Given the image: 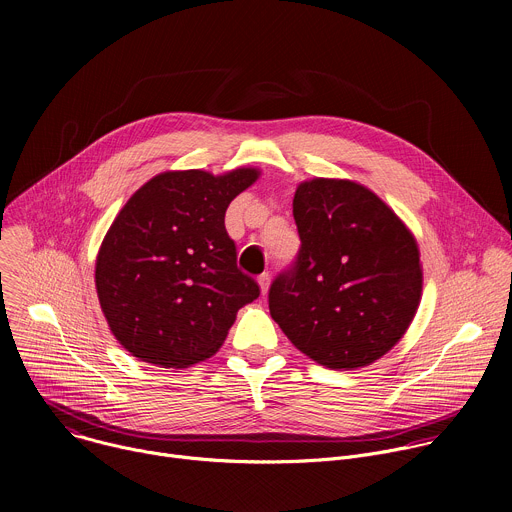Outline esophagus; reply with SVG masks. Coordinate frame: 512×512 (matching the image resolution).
<instances>
[{
	"mask_svg": "<svg viewBox=\"0 0 512 512\" xmlns=\"http://www.w3.org/2000/svg\"><path fill=\"white\" fill-rule=\"evenodd\" d=\"M269 279H271V277H269V273H261V275H259V279H257V281H259V287H261V294H263V296L267 294V289H269Z\"/></svg>",
	"mask_w": 512,
	"mask_h": 512,
	"instance_id": "34e87169",
	"label": "esophagus"
}]
</instances>
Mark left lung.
I'll return each mask as SVG.
<instances>
[{
    "label": "left lung",
    "mask_w": 512,
    "mask_h": 512,
    "mask_svg": "<svg viewBox=\"0 0 512 512\" xmlns=\"http://www.w3.org/2000/svg\"><path fill=\"white\" fill-rule=\"evenodd\" d=\"M294 218L302 245L269 287L271 318L324 367H367L417 312V243L377 194L350 180L300 184Z\"/></svg>",
    "instance_id": "1"
}]
</instances>
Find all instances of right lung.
Segmentation results:
<instances>
[{
  "label": "right lung",
  "mask_w": 512,
  "mask_h": 512,
  "mask_svg": "<svg viewBox=\"0 0 512 512\" xmlns=\"http://www.w3.org/2000/svg\"><path fill=\"white\" fill-rule=\"evenodd\" d=\"M259 172H164L121 208L97 255L101 310L119 344L143 362L184 369L212 356L237 312L259 298L237 267L225 212Z\"/></svg>",
  "instance_id": "1"
}]
</instances>
